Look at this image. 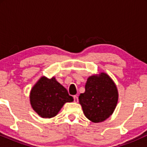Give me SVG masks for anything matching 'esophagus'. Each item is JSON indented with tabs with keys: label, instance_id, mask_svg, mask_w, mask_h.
Listing matches in <instances>:
<instances>
[{
	"label": "esophagus",
	"instance_id": "34e87169",
	"mask_svg": "<svg viewBox=\"0 0 147 147\" xmlns=\"http://www.w3.org/2000/svg\"><path fill=\"white\" fill-rule=\"evenodd\" d=\"M73 97H74V102H78V101H79L78 97H77V96L75 95Z\"/></svg>",
	"mask_w": 147,
	"mask_h": 147
}]
</instances>
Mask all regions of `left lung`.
<instances>
[{"label": "left lung", "mask_w": 147, "mask_h": 147, "mask_svg": "<svg viewBox=\"0 0 147 147\" xmlns=\"http://www.w3.org/2000/svg\"><path fill=\"white\" fill-rule=\"evenodd\" d=\"M84 113L91 122L106 120L117 106L118 92L116 85L107 74L101 72L87 79L85 92L79 97Z\"/></svg>", "instance_id": "1"}]
</instances>
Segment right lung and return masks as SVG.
I'll use <instances>...</instances> for the list:
<instances>
[{
	"mask_svg": "<svg viewBox=\"0 0 147 147\" xmlns=\"http://www.w3.org/2000/svg\"><path fill=\"white\" fill-rule=\"evenodd\" d=\"M30 100L38 115L51 118L57 115L65 103L72 102L74 99L55 77H42L32 88Z\"/></svg>",
	"mask_w": 147,
	"mask_h": 147,
	"instance_id": "right-lung-1",
	"label": "right lung"
}]
</instances>
